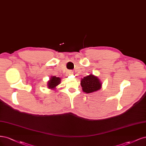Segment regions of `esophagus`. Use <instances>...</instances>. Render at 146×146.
Segmentation results:
<instances>
[{
	"mask_svg": "<svg viewBox=\"0 0 146 146\" xmlns=\"http://www.w3.org/2000/svg\"><path fill=\"white\" fill-rule=\"evenodd\" d=\"M68 74H73V72L72 71H71V70H70V71L68 72Z\"/></svg>",
	"mask_w": 146,
	"mask_h": 146,
	"instance_id": "34e87169",
	"label": "esophagus"
}]
</instances>
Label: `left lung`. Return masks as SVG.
Wrapping results in <instances>:
<instances>
[{"mask_svg":"<svg viewBox=\"0 0 146 146\" xmlns=\"http://www.w3.org/2000/svg\"><path fill=\"white\" fill-rule=\"evenodd\" d=\"M81 84L82 90L87 93L99 90L101 87V82L100 79L93 74H90L82 78Z\"/></svg>","mask_w":146,"mask_h":146,"instance_id":"obj_1","label":"left lung"}]
</instances>
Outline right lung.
<instances>
[{
    "mask_svg": "<svg viewBox=\"0 0 146 146\" xmlns=\"http://www.w3.org/2000/svg\"><path fill=\"white\" fill-rule=\"evenodd\" d=\"M60 79L59 77L52 76L50 79V81L48 82V87L49 88L54 89L56 86L60 84Z\"/></svg>",
    "mask_w": 146,
    "mask_h": 146,
    "instance_id": "add662e5",
    "label": "right lung"
}]
</instances>
